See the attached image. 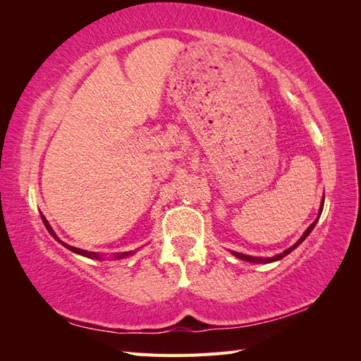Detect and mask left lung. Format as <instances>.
<instances>
[{
	"mask_svg": "<svg viewBox=\"0 0 361 361\" xmlns=\"http://www.w3.org/2000/svg\"><path fill=\"white\" fill-rule=\"evenodd\" d=\"M322 207H324V197H322V202H321V207H319V215H318V218H316V220L307 227V231H305L304 233H302V236L298 239L297 243H295L292 247H289L288 250H285L283 251V253H280V255H277V256H274V257H268V259H262V257H255V256H247V255H243V253H236V251H233V256H236L238 259H243V260H247V262H251V264H271V262H276V260H280V259H283L285 256H288L290 251H293L295 248H297L305 238H307L309 235H310V232L313 231L314 228V226H316V223H318V220H319V216H321V214H322Z\"/></svg>",
	"mask_w": 361,
	"mask_h": 361,
	"instance_id": "1",
	"label": "left lung"
}]
</instances>
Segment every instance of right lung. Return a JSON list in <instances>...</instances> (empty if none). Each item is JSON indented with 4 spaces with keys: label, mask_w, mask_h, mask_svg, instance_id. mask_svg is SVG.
<instances>
[{
    "label": "right lung",
    "mask_w": 361,
    "mask_h": 361,
    "mask_svg": "<svg viewBox=\"0 0 361 361\" xmlns=\"http://www.w3.org/2000/svg\"><path fill=\"white\" fill-rule=\"evenodd\" d=\"M42 220H43V224H45V227H47V231L57 239V241L63 245V247H66L68 250H71V251H73V253H76V255H80V256H84V257H90V259H97V260H102V256L101 255H97V253H94V251H87V250H81V248H76V247H72V245H69V244H66V243H63L61 239L54 233V231H52V227L49 226V223L47 221V218L42 215ZM134 251H126V253H117V255H114V259H123V257H128V256H130L133 255Z\"/></svg>",
    "instance_id": "obj_1"
}]
</instances>
